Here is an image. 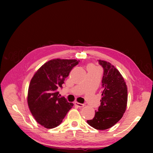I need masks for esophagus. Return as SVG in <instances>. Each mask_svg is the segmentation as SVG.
<instances>
[{
  "label": "esophagus",
  "mask_w": 153,
  "mask_h": 153,
  "mask_svg": "<svg viewBox=\"0 0 153 153\" xmlns=\"http://www.w3.org/2000/svg\"><path fill=\"white\" fill-rule=\"evenodd\" d=\"M75 106H77L78 107H79V108L84 107V106H85V105H84V104L79 103H78V102H75Z\"/></svg>",
  "instance_id": "esophagus-1"
}]
</instances>
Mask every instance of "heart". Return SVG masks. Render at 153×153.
Returning <instances> with one entry per match:
<instances>
[{"label":"heart","instance_id":"1","mask_svg":"<svg viewBox=\"0 0 153 153\" xmlns=\"http://www.w3.org/2000/svg\"><path fill=\"white\" fill-rule=\"evenodd\" d=\"M92 67H93V66H92Z\"/></svg>","mask_w":153,"mask_h":153}]
</instances>
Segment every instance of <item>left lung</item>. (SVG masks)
Returning a JSON list of instances; mask_svg holds the SVG:
<instances>
[{"label": "left lung", "mask_w": 153, "mask_h": 153, "mask_svg": "<svg viewBox=\"0 0 153 153\" xmlns=\"http://www.w3.org/2000/svg\"><path fill=\"white\" fill-rule=\"evenodd\" d=\"M103 68L101 105L95 115L87 122L98 130L108 129L121 119L125 112L128 101V89L121 74L110 62L98 60Z\"/></svg>", "instance_id": "8db88e82"}]
</instances>
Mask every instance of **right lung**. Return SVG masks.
Returning a JSON list of instances; mask_svg holds the SVG:
<instances>
[{
	"instance_id": "obj_1",
	"label": "right lung",
	"mask_w": 153,
	"mask_h": 153,
	"mask_svg": "<svg viewBox=\"0 0 153 153\" xmlns=\"http://www.w3.org/2000/svg\"><path fill=\"white\" fill-rule=\"evenodd\" d=\"M80 61L52 59L45 63L32 78L28 89L27 103L38 124L45 128H54L62 122L73 106L64 97L59 98L58 89Z\"/></svg>"
}]
</instances>
